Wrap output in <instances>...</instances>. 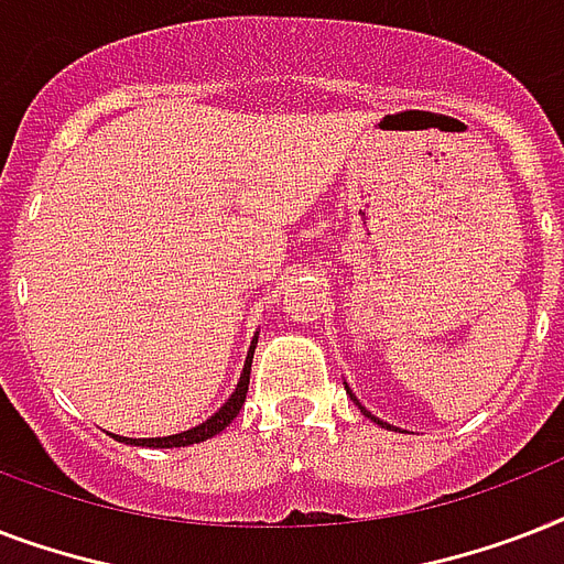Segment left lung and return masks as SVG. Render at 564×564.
Returning <instances> with one entry per match:
<instances>
[{
    "label": "left lung",
    "instance_id": "obj_1",
    "mask_svg": "<svg viewBox=\"0 0 564 564\" xmlns=\"http://www.w3.org/2000/svg\"><path fill=\"white\" fill-rule=\"evenodd\" d=\"M345 392L351 394V401L357 403V406H360V412H362V415H366V419H371V421H375V424H380V427H386V430H398V427H392V424H389V421H383V419H377V415H371V412L366 410V406H362L360 401H357V394L351 392V386H348V383H345Z\"/></svg>",
    "mask_w": 564,
    "mask_h": 564
}]
</instances>
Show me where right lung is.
I'll return each mask as SVG.
<instances>
[{"mask_svg": "<svg viewBox=\"0 0 564 564\" xmlns=\"http://www.w3.org/2000/svg\"><path fill=\"white\" fill-rule=\"evenodd\" d=\"M257 348V334L251 339V348H248L246 366H242V375L237 380V389L230 392V398L221 403L219 410L213 412L210 419L202 421V424H195V427L184 430V433H175V436H154V438H128V436H117V433H110V436L117 438V442H126V445H137V447H187V445H198V442H207L216 433L228 427L230 421L237 419L239 410H242V403H246V392H248V377H251V357H254Z\"/></svg>", "mask_w": 564, "mask_h": 564, "instance_id": "right-lung-1", "label": "right lung"}]
</instances>
